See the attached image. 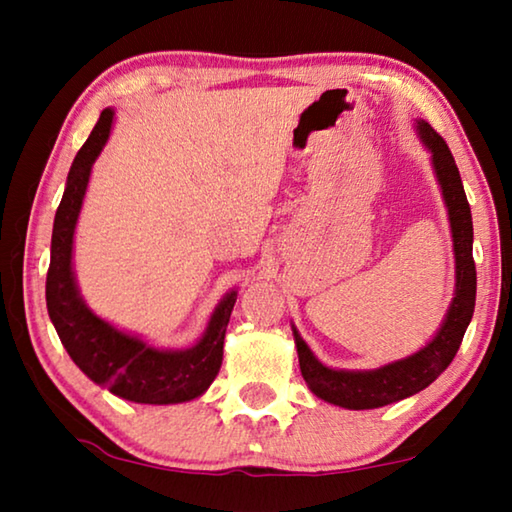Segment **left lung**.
Listing matches in <instances>:
<instances>
[{"label": "left lung", "mask_w": 512, "mask_h": 512, "mask_svg": "<svg viewBox=\"0 0 512 512\" xmlns=\"http://www.w3.org/2000/svg\"><path fill=\"white\" fill-rule=\"evenodd\" d=\"M418 133L427 149L433 153V169H436L438 183L443 187V196L449 210V223H452L454 255H456V296L440 332L427 348L411 354L402 361L388 363L377 370H332L325 368L300 334L293 329L298 348L300 372L307 386L320 400L343 406V409H377V406L393 404L404 400L413 393L427 388L431 381L443 372L456 357L465 329L470 325L476 300V268L472 257V214L467 203L465 189L461 183V173L449 151L447 142L440 137L427 121H418Z\"/></svg>", "instance_id": "8db88e82"}]
</instances>
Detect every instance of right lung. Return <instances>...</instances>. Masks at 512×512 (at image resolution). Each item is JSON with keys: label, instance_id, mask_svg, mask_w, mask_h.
Listing matches in <instances>:
<instances>
[{"label": "right lung", "instance_id": "right-lung-1", "mask_svg": "<svg viewBox=\"0 0 512 512\" xmlns=\"http://www.w3.org/2000/svg\"><path fill=\"white\" fill-rule=\"evenodd\" d=\"M110 126L112 110L106 108L69 169L63 201L56 210L54 235H51V262L47 271L49 318L76 366L92 381L106 386L110 393L140 404L194 400L219 375L225 327L237 302V291H230L216 307L205 336L194 348L169 352L155 350L94 316L76 289L72 273L74 228L92 162L106 144Z\"/></svg>", "mask_w": 512, "mask_h": 512}]
</instances>
